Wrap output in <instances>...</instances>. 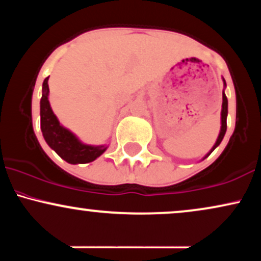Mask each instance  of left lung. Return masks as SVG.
Segmentation results:
<instances>
[{
  "mask_svg": "<svg viewBox=\"0 0 261 261\" xmlns=\"http://www.w3.org/2000/svg\"><path fill=\"white\" fill-rule=\"evenodd\" d=\"M223 85H224V87H226V81H224V79H223ZM227 114H228V100H227V97H226V94H224V91H223L222 92V110H221V130H220V135H218L217 141H216V143H215V145H214V147L211 148V151H210L208 153L202 158V160L207 158L208 155L212 153V151H214V149L216 148L218 145H220L221 141L223 140L224 134H226V130H227Z\"/></svg>",
  "mask_w": 261,
  "mask_h": 261,
  "instance_id": "obj_1",
  "label": "left lung"
}]
</instances>
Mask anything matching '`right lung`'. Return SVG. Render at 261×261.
<instances>
[{
  "mask_svg": "<svg viewBox=\"0 0 261 261\" xmlns=\"http://www.w3.org/2000/svg\"><path fill=\"white\" fill-rule=\"evenodd\" d=\"M49 77L43 82V95L40 99V127L50 148L67 163H89L107 151L108 146H92L81 142L79 137L62 126L54 114L49 101Z\"/></svg>",
  "mask_w": 261,
  "mask_h": 261,
  "instance_id": "right-lung-1",
  "label": "right lung"
}]
</instances>
